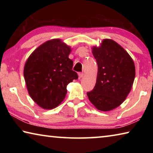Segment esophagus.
Segmentation results:
<instances>
[{"instance_id":"1","label":"esophagus","mask_w":153,"mask_h":153,"mask_svg":"<svg viewBox=\"0 0 153 153\" xmlns=\"http://www.w3.org/2000/svg\"><path fill=\"white\" fill-rule=\"evenodd\" d=\"M83 76H84V74H83V73H78V77H79V79L82 78Z\"/></svg>"}]
</instances>
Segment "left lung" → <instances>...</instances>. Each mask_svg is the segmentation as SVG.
Wrapping results in <instances>:
<instances>
[{"mask_svg":"<svg viewBox=\"0 0 153 153\" xmlns=\"http://www.w3.org/2000/svg\"><path fill=\"white\" fill-rule=\"evenodd\" d=\"M97 61V82L88 97L97 109L108 111L126 100L132 87L136 71L132 59L115 41L105 39L99 47H92Z\"/></svg>","mask_w":153,"mask_h":153,"instance_id":"8db88e82","label":"left lung"}]
</instances>
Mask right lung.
Returning <instances> with one entry per match:
<instances>
[{"mask_svg": "<svg viewBox=\"0 0 153 153\" xmlns=\"http://www.w3.org/2000/svg\"><path fill=\"white\" fill-rule=\"evenodd\" d=\"M71 47L60 39L46 41L28 57L24 76L28 93L45 109L57 107L67 94V86L78 78L69 59Z\"/></svg>", "mask_w": 153, "mask_h": 153, "instance_id": "right-lung-1", "label": "right lung"}]
</instances>
